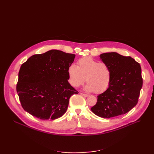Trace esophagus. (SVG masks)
I'll use <instances>...</instances> for the list:
<instances>
[{
    "mask_svg": "<svg viewBox=\"0 0 154 154\" xmlns=\"http://www.w3.org/2000/svg\"><path fill=\"white\" fill-rule=\"evenodd\" d=\"M80 94H81L82 96H84V97H87V96H88V94H84V93H80Z\"/></svg>",
    "mask_w": 154,
    "mask_h": 154,
    "instance_id": "34e87169",
    "label": "esophagus"
}]
</instances>
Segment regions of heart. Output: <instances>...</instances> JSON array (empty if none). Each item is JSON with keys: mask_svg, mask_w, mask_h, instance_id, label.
<instances>
[{"mask_svg": "<svg viewBox=\"0 0 154 154\" xmlns=\"http://www.w3.org/2000/svg\"><path fill=\"white\" fill-rule=\"evenodd\" d=\"M77 66L72 64L67 69L68 81L74 87H79L85 80L84 89L100 94L106 91L110 83V71L106 63L99 62L90 57L80 59Z\"/></svg>", "mask_w": 154, "mask_h": 154, "instance_id": "1", "label": "heart"}]
</instances>
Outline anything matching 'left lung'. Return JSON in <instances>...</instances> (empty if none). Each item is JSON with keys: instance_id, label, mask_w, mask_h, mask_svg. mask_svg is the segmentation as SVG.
<instances>
[{"instance_id": "left-lung-1", "label": "left lung", "mask_w": 154, "mask_h": 154, "mask_svg": "<svg viewBox=\"0 0 154 154\" xmlns=\"http://www.w3.org/2000/svg\"><path fill=\"white\" fill-rule=\"evenodd\" d=\"M100 58L110 69V83L107 89L97 96L91 110L106 119L125 114L138 102L143 84L140 65L131 57L117 52L102 54Z\"/></svg>"}]
</instances>
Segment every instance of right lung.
<instances>
[{"label": "right lung", "mask_w": 154, "mask_h": 154, "mask_svg": "<svg viewBox=\"0 0 154 154\" xmlns=\"http://www.w3.org/2000/svg\"><path fill=\"white\" fill-rule=\"evenodd\" d=\"M75 57L51 50L31 56L22 65L16 89L24 110L42 120H54L66 113L71 95L78 94L67 75Z\"/></svg>", "instance_id": "right-lung-1"}]
</instances>
